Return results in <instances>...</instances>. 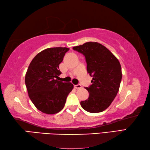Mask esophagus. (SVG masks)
<instances>
[{"mask_svg":"<svg viewBox=\"0 0 150 150\" xmlns=\"http://www.w3.org/2000/svg\"><path fill=\"white\" fill-rule=\"evenodd\" d=\"M74 87L76 89H79L81 87H82V86H81L80 84H78V85H74Z\"/></svg>","mask_w":150,"mask_h":150,"instance_id":"esophagus-1","label":"esophagus"}]
</instances>
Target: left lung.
<instances>
[{"label": "left lung", "mask_w": 150, "mask_h": 150, "mask_svg": "<svg viewBox=\"0 0 150 150\" xmlns=\"http://www.w3.org/2000/svg\"><path fill=\"white\" fill-rule=\"evenodd\" d=\"M73 49L85 57L87 72L93 77L92 85L86 87L89 96L81 101V105L88 112H103L110 105L118 92L122 76L120 63L99 43L86 42Z\"/></svg>", "instance_id": "1"}]
</instances>
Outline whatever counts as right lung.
<instances>
[{
    "label": "right lung",
    "instance_id": "right-lung-1",
    "mask_svg": "<svg viewBox=\"0 0 150 150\" xmlns=\"http://www.w3.org/2000/svg\"><path fill=\"white\" fill-rule=\"evenodd\" d=\"M69 50V48L58 47L42 51L32 59L25 76L30 100L39 110L47 115L62 110L73 88L71 83L57 79L62 73L59 65Z\"/></svg>",
    "mask_w": 150,
    "mask_h": 150
}]
</instances>
